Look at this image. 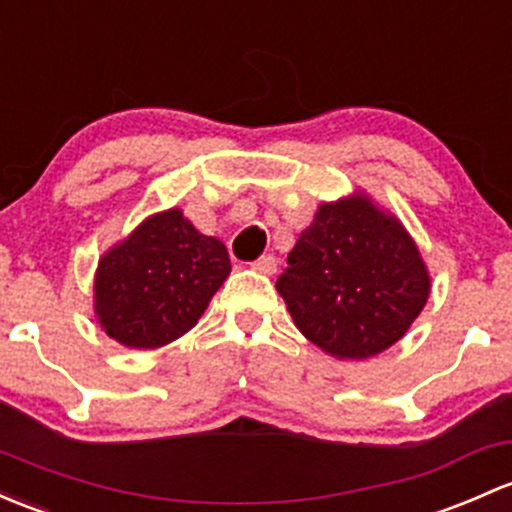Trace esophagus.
I'll use <instances>...</instances> for the list:
<instances>
[{
    "mask_svg": "<svg viewBox=\"0 0 512 512\" xmlns=\"http://www.w3.org/2000/svg\"><path fill=\"white\" fill-rule=\"evenodd\" d=\"M252 270L260 272V274H267V277H272V274L277 272V260H274V255H262L260 260L252 262Z\"/></svg>",
    "mask_w": 512,
    "mask_h": 512,
    "instance_id": "obj_1",
    "label": "esophagus"
}]
</instances>
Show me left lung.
I'll return each instance as SVG.
<instances>
[{
    "instance_id": "obj_1",
    "label": "left lung",
    "mask_w": 512,
    "mask_h": 512,
    "mask_svg": "<svg viewBox=\"0 0 512 512\" xmlns=\"http://www.w3.org/2000/svg\"><path fill=\"white\" fill-rule=\"evenodd\" d=\"M277 292L316 348L338 360H368L410 331L432 277L402 220L355 188L316 208Z\"/></svg>"
}]
</instances>
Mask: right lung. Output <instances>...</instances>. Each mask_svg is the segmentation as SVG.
Here are the masks:
<instances>
[{
  "mask_svg": "<svg viewBox=\"0 0 512 512\" xmlns=\"http://www.w3.org/2000/svg\"><path fill=\"white\" fill-rule=\"evenodd\" d=\"M230 270L223 242L198 233L181 208L159 211L98 260L95 319L120 346L154 351L198 324Z\"/></svg>",
  "mask_w": 512,
  "mask_h": 512,
  "instance_id": "right-lung-1",
  "label": "right lung"
}]
</instances>
